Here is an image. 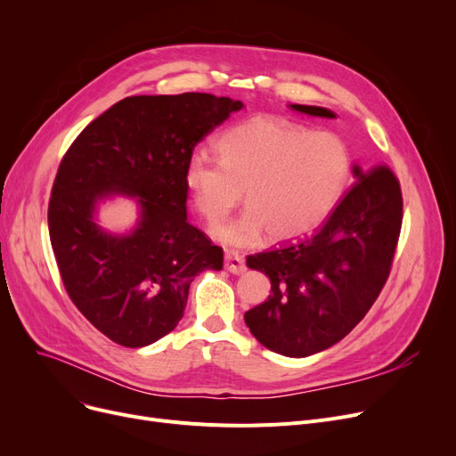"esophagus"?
<instances>
[{
    "mask_svg": "<svg viewBox=\"0 0 456 456\" xmlns=\"http://www.w3.org/2000/svg\"><path fill=\"white\" fill-rule=\"evenodd\" d=\"M225 270L231 273H244L246 272V262L242 255L238 251L227 249L225 251Z\"/></svg>",
    "mask_w": 456,
    "mask_h": 456,
    "instance_id": "obj_1",
    "label": "esophagus"
}]
</instances>
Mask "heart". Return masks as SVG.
<instances>
[{"instance_id":"1","label":"heart","mask_w":456,"mask_h":456,"mask_svg":"<svg viewBox=\"0 0 456 456\" xmlns=\"http://www.w3.org/2000/svg\"><path fill=\"white\" fill-rule=\"evenodd\" d=\"M220 159L198 150L184 181L203 218L216 225L242 201L240 218L216 231L225 244L249 246L266 231L273 242L318 229L340 201L351 153L332 131H308L277 116H253L225 131Z\"/></svg>"}]
</instances>
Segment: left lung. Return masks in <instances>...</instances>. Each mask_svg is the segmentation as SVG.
Instances as JSON below:
<instances>
[{
	"mask_svg": "<svg viewBox=\"0 0 456 456\" xmlns=\"http://www.w3.org/2000/svg\"><path fill=\"white\" fill-rule=\"evenodd\" d=\"M294 110L334 118L323 107ZM313 234L272 251L248 256V266L266 273L272 294L244 314L253 337L284 356L320 353L358 325L379 297L392 270L403 222V196L385 164L364 172Z\"/></svg>",
	"mask_w": 456,
	"mask_h": 456,
	"instance_id": "8db88e82",
	"label": "left lung"
}]
</instances>
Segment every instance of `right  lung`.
<instances>
[{
	"label": "right lung",
	"instance_id": "right-lung-1",
	"mask_svg": "<svg viewBox=\"0 0 456 456\" xmlns=\"http://www.w3.org/2000/svg\"><path fill=\"white\" fill-rule=\"evenodd\" d=\"M242 107L201 92L131 95L62 157L47 207L52 248L69 299L112 342L143 347L172 332L190 282L224 268V249L186 220L184 170L198 142ZM110 193L139 198L131 235L93 222L94 203Z\"/></svg>",
	"mask_w": 456,
	"mask_h": 456
}]
</instances>
